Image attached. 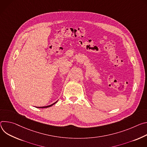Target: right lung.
Wrapping results in <instances>:
<instances>
[{"mask_svg":"<svg viewBox=\"0 0 147 147\" xmlns=\"http://www.w3.org/2000/svg\"><path fill=\"white\" fill-rule=\"evenodd\" d=\"M57 102V101L56 102H55L54 103H53V104H52V105H49V106H44V107H37V108H47V107H51V106H52L53 105H54L55 103H56Z\"/></svg>","mask_w":147,"mask_h":147,"instance_id":"obj_1","label":"right lung"}]
</instances>
